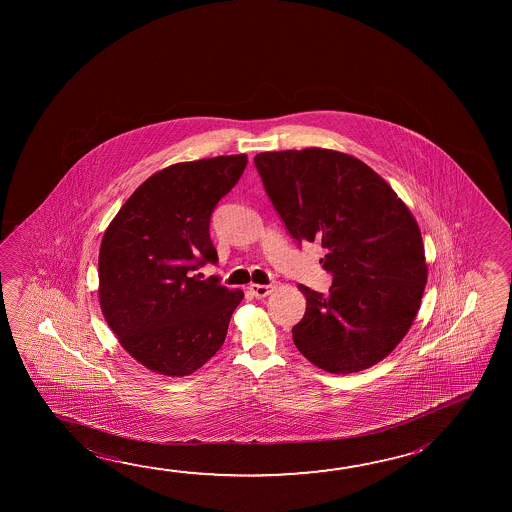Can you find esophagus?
I'll use <instances>...</instances> for the list:
<instances>
[{"mask_svg": "<svg viewBox=\"0 0 512 512\" xmlns=\"http://www.w3.org/2000/svg\"><path fill=\"white\" fill-rule=\"evenodd\" d=\"M273 289H275L273 285L250 284V287H248V291H250L255 298H266L268 294L273 293Z\"/></svg>", "mask_w": 512, "mask_h": 512, "instance_id": "34e87169", "label": "esophagus"}]
</instances>
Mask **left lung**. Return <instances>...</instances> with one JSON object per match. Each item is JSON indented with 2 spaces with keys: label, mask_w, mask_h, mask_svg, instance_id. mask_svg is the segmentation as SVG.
Returning <instances> with one entry per match:
<instances>
[{
  "label": "left lung",
  "mask_w": 512,
  "mask_h": 512,
  "mask_svg": "<svg viewBox=\"0 0 512 512\" xmlns=\"http://www.w3.org/2000/svg\"><path fill=\"white\" fill-rule=\"evenodd\" d=\"M269 200L298 244H321L328 294L298 285L307 309L293 327L305 359L357 373L386 359L409 332L427 284L418 223L382 176L323 148L255 155Z\"/></svg>",
  "instance_id": "left-lung-1"
}]
</instances>
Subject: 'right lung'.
I'll list each match as a JSON object with an SVG mask.
<instances>
[{"mask_svg": "<svg viewBox=\"0 0 512 512\" xmlns=\"http://www.w3.org/2000/svg\"><path fill=\"white\" fill-rule=\"evenodd\" d=\"M248 157L180 162L151 175L101 239L100 305L135 361L166 377L202 368L227 337L243 300L196 269L218 262L210 216L243 175Z\"/></svg>", "mask_w": 512, "mask_h": 512, "instance_id": "obj_1", "label": "right lung"}]
</instances>
